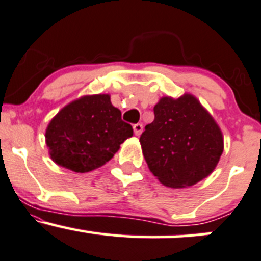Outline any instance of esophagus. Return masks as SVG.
<instances>
[{
    "label": "esophagus",
    "mask_w": 261,
    "mask_h": 261,
    "mask_svg": "<svg viewBox=\"0 0 261 261\" xmlns=\"http://www.w3.org/2000/svg\"><path fill=\"white\" fill-rule=\"evenodd\" d=\"M142 131H143L142 124H135L134 125V133L136 136H140V135L142 134Z\"/></svg>",
    "instance_id": "34e87169"
}]
</instances>
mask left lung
<instances>
[{"label": "left lung", "instance_id": "obj_1", "mask_svg": "<svg viewBox=\"0 0 261 261\" xmlns=\"http://www.w3.org/2000/svg\"><path fill=\"white\" fill-rule=\"evenodd\" d=\"M140 143L150 172L172 188L193 186L208 177L224 152L220 126L191 93L162 97Z\"/></svg>", "mask_w": 261, "mask_h": 261}]
</instances>
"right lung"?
<instances>
[{
    "label": "right lung",
    "instance_id": "add662e5",
    "mask_svg": "<svg viewBox=\"0 0 261 261\" xmlns=\"http://www.w3.org/2000/svg\"><path fill=\"white\" fill-rule=\"evenodd\" d=\"M134 135L108 93L86 95L63 107L47 125L46 144L56 164L75 172L105 165Z\"/></svg>",
    "mask_w": 261,
    "mask_h": 261
}]
</instances>
